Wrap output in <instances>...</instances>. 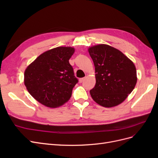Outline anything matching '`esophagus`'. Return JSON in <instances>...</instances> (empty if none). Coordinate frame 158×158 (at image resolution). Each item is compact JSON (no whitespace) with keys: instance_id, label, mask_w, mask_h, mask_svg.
<instances>
[{"instance_id":"esophagus-1","label":"esophagus","mask_w":158,"mask_h":158,"mask_svg":"<svg viewBox=\"0 0 158 158\" xmlns=\"http://www.w3.org/2000/svg\"><path fill=\"white\" fill-rule=\"evenodd\" d=\"M85 79V77H84V78H80V79H79V82H80V83L83 82Z\"/></svg>"}]
</instances>
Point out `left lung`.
Masks as SVG:
<instances>
[{
    "mask_svg": "<svg viewBox=\"0 0 158 158\" xmlns=\"http://www.w3.org/2000/svg\"><path fill=\"white\" fill-rule=\"evenodd\" d=\"M88 52L95 66L96 82L89 91L94 101L104 107L121 104L136 84L135 64L121 51L106 44L90 47Z\"/></svg>",
    "mask_w": 158,
    "mask_h": 158,
    "instance_id": "1",
    "label": "left lung"
}]
</instances>
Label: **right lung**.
Returning a JSON list of instances; mask_svg holds the SVG:
<instances>
[{
  "mask_svg": "<svg viewBox=\"0 0 158 158\" xmlns=\"http://www.w3.org/2000/svg\"><path fill=\"white\" fill-rule=\"evenodd\" d=\"M72 47H58L43 52L27 66L23 82L38 102L50 108L63 106L70 99L78 82L69 59Z\"/></svg>",
  "mask_w": 158,
  "mask_h": 158,
  "instance_id": "add662e5",
  "label": "right lung"
}]
</instances>
